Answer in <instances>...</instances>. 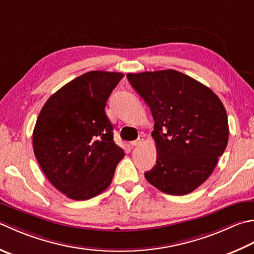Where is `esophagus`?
Segmentation results:
<instances>
[{
    "instance_id": "esophagus-1",
    "label": "esophagus",
    "mask_w": 254,
    "mask_h": 254,
    "mask_svg": "<svg viewBox=\"0 0 254 254\" xmlns=\"http://www.w3.org/2000/svg\"><path fill=\"white\" fill-rule=\"evenodd\" d=\"M143 141H144V137L143 136H138L137 140L131 142V145L132 146H138V145H141V144L143 143Z\"/></svg>"
}]
</instances>
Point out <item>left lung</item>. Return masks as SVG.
Here are the masks:
<instances>
[{
	"label": "left lung",
	"mask_w": 254,
	"mask_h": 254,
	"mask_svg": "<svg viewBox=\"0 0 254 254\" xmlns=\"http://www.w3.org/2000/svg\"><path fill=\"white\" fill-rule=\"evenodd\" d=\"M127 77L154 119L156 164L144 176L168 195H187L206 182L226 150L225 107L205 84L173 69Z\"/></svg>",
	"instance_id": "obj_1"
}]
</instances>
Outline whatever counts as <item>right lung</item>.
Masks as SVG:
<instances>
[{
    "mask_svg": "<svg viewBox=\"0 0 254 254\" xmlns=\"http://www.w3.org/2000/svg\"><path fill=\"white\" fill-rule=\"evenodd\" d=\"M121 72L89 71L64 84L44 104L33 148L45 176L73 200H87L110 186L124 152L113 141L106 114Z\"/></svg>",
    "mask_w": 254,
    "mask_h": 254,
    "instance_id": "add662e5",
    "label": "right lung"
}]
</instances>
